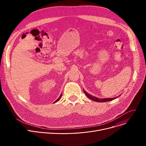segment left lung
I'll use <instances>...</instances> for the list:
<instances>
[{"mask_svg": "<svg viewBox=\"0 0 146 146\" xmlns=\"http://www.w3.org/2000/svg\"><path fill=\"white\" fill-rule=\"evenodd\" d=\"M84 91V94H86V96L88 97V98H89L90 99H92V100H93L94 101H95V102H108V101H111V100H114V99H116L117 98H118V97H117V98H105V99H99V98H96V97H95V96H93L92 95H90V94H88L85 90H83ZM120 96V95H119Z\"/></svg>", "mask_w": 146, "mask_h": 146, "instance_id": "obj_1", "label": "left lung"}]
</instances>
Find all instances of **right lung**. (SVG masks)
Masks as SVG:
<instances>
[{
	"mask_svg": "<svg viewBox=\"0 0 146 146\" xmlns=\"http://www.w3.org/2000/svg\"><path fill=\"white\" fill-rule=\"evenodd\" d=\"M62 94H60V96H59V98H58V99H56V100H55V102H54V103H56V102H58V101H59V100H60V98H61V97H62Z\"/></svg>",
	"mask_w": 146,
	"mask_h": 146,
	"instance_id": "1",
	"label": "right lung"
}]
</instances>
